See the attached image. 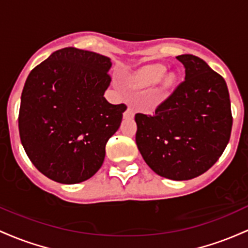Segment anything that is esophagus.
I'll return each mask as SVG.
<instances>
[{"mask_svg":"<svg viewBox=\"0 0 248 248\" xmlns=\"http://www.w3.org/2000/svg\"><path fill=\"white\" fill-rule=\"evenodd\" d=\"M133 117V109L131 107H129L126 111L124 112V118H132Z\"/></svg>","mask_w":248,"mask_h":248,"instance_id":"1","label":"esophagus"}]
</instances>
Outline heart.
<instances>
[{
    "mask_svg": "<svg viewBox=\"0 0 248 248\" xmlns=\"http://www.w3.org/2000/svg\"><path fill=\"white\" fill-rule=\"evenodd\" d=\"M166 68L161 64H150L143 66L132 77V82L139 88H149L159 82V93H169L177 83V75L174 72H167Z\"/></svg>",
    "mask_w": 248,
    "mask_h": 248,
    "instance_id": "b5f03b06",
    "label": "heart"
}]
</instances>
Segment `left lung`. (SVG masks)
Segmentation results:
<instances>
[{"label":"left lung","instance_id":"8db88e82","mask_svg":"<svg viewBox=\"0 0 248 248\" xmlns=\"http://www.w3.org/2000/svg\"><path fill=\"white\" fill-rule=\"evenodd\" d=\"M176 58L184 65L185 80L155 115H136V144L160 177L188 180L219 159L233 121L229 89L220 75L193 55Z\"/></svg>","mask_w":248,"mask_h":248}]
</instances>
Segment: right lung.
Returning a JSON list of instances; mask_svg holds the SVG:
<instances>
[{"label": "right lung", "instance_id": "1", "mask_svg": "<svg viewBox=\"0 0 248 248\" xmlns=\"http://www.w3.org/2000/svg\"><path fill=\"white\" fill-rule=\"evenodd\" d=\"M111 58L76 48L51 54L32 69L21 96L18 129L35 168L61 184L101 169L105 145L126 110L105 99Z\"/></svg>", "mask_w": 248, "mask_h": 248}]
</instances>
